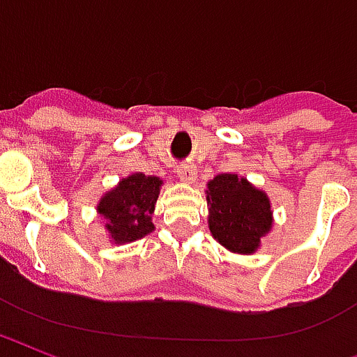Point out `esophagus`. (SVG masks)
I'll list each match as a JSON object with an SVG mask.
<instances>
[{"mask_svg": "<svg viewBox=\"0 0 357 357\" xmlns=\"http://www.w3.org/2000/svg\"><path fill=\"white\" fill-rule=\"evenodd\" d=\"M178 178L183 181V183H195L197 179V172H195V166H179L178 168Z\"/></svg>", "mask_w": 357, "mask_h": 357, "instance_id": "esophagus-1", "label": "esophagus"}]
</instances>
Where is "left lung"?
Returning <instances> with one entry per match:
<instances>
[{"instance_id":"1","label":"left lung","mask_w":357,"mask_h":357,"mask_svg":"<svg viewBox=\"0 0 357 357\" xmlns=\"http://www.w3.org/2000/svg\"><path fill=\"white\" fill-rule=\"evenodd\" d=\"M212 237L235 255H255L273 227V210L266 191L239 174H218L206 183Z\"/></svg>"}]
</instances>
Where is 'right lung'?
Instances as JSON below:
<instances>
[{"mask_svg": "<svg viewBox=\"0 0 357 357\" xmlns=\"http://www.w3.org/2000/svg\"><path fill=\"white\" fill-rule=\"evenodd\" d=\"M160 187L162 179L137 172L120 179L99 199L97 212L112 245H128L155 229L153 212Z\"/></svg>", "mask_w": 357, "mask_h": 357, "instance_id": "add662e5", "label": "right lung"}]
</instances>
